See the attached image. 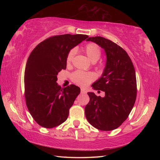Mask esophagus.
<instances>
[{
    "mask_svg": "<svg viewBox=\"0 0 160 160\" xmlns=\"http://www.w3.org/2000/svg\"><path fill=\"white\" fill-rule=\"evenodd\" d=\"M80 92H81V93H87V91L84 89H82V88H81V89H80Z\"/></svg>",
    "mask_w": 160,
    "mask_h": 160,
    "instance_id": "esophagus-1",
    "label": "esophagus"
}]
</instances>
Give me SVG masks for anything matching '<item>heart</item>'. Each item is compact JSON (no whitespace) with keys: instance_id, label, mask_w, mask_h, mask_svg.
Here are the masks:
<instances>
[{"instance_id":"heart-1","label":"heart","mask_w":160,"mask_h":160,"mask_svg":"<svg viewBox=\"0 0 160 160\" xmlns=\"http://www.w3.org/2000/svg\"><path fill=\"white\" fill-rule=\"evenodd\" d=\"M84 52L86 53L89 59L93 62H97L101 56V49L95 43H89L84 48ZM74 53L75 51L73 49H71L68 53L66 59L67 64H69L72 62ZM71 79L78 85L85 87L94 80L95 75L91 72H83V71H76L71 73Z\"/></svg>"}]
</instances>
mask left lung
I'll list each match as a JSON object with an SVG mask.
<instances>
[{
    "label": "left lung",
    "mask_w": 160,
    "mask_h": 160,
    "mask_svg": "<svg viewBox=\"0 0 160 160\" xmlns=\"http://www.w3.org/2000/svg\"><path fill=\"white\" fill-rule=\"evenodd\" d=\"M87 41L96 42L105 51L106 67L102 76L91 87L105 92L97 96L89 92V102L85 107V115L89 123L101 131H112L127 120L137 96L135 71L126 51L103 37H90Z\"/></svg>",
    "instance_id": "8db88e82"
}]
</instances>
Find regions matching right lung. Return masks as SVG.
<instances>
[{
	"label": "right lung",
	"mask_w": 160,
	"mask_h": 160,
	"mask_svg": "<svg viewBox=\"0 0 160 160\" xmlns=\"http://www.w3.org/2000/svg\"><path fill=\"white\" fill-rule=\"evenodd\" d=\"M88 37L53 36L39 43L30 53L25 71V97L30 114L41 127H56L67 119L80 89L74 84L61 88L56 82L57 75L66 69L69 51Z\"/></svg>",
	"instance_id": "add662e5"
}]
</instances>
